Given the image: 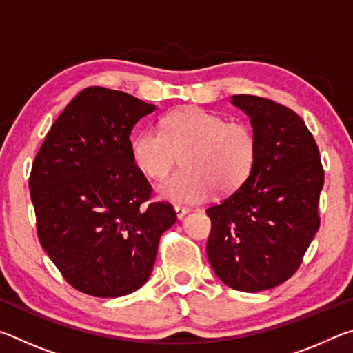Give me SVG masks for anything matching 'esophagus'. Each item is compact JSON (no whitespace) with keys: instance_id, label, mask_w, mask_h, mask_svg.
I'll use <instances>...</instances> for the list:
<instances>
[{"instance_id":"obj_1","label":"esophagus","mask_w":353,"mask_h":353,"mask_svg":"<svg viewBox=\"0 0 353 353\" xmlns=\"http://www.w3.org/2000/svg\"><path fill=\"white\" fill-rule=\"evenodd\" d=\"M174 210H176V214H177V218L179 219H182L185 214H188L190 212H191V208H188V207H181V205H176L174 207Z\"/></svg>"}]
</instances>
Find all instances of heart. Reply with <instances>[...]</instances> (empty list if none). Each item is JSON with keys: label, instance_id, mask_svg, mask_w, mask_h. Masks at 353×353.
Instances as JSON below:
<instances>
[{"label": "heart", "instance_id": "1", "mask_svg": "<svg viewBox=\"0 0 353 353\" xmlns=\"http://www.w3.org/2000/svg\"><path fill=\"white\" fill-rule=\"evenodd\" d=\"M134 163L151 179L166 177L183 154V170L160 185L159 193L172 202L196 204L214 190L230 194L248 181L254 170L259 141L243 121L199 107H187L166 115L162 130L145 129L130 145Z\"/></svg>", "mask_w": 353, "mask_h": 353}]
</instances>
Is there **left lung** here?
Returning a JSON list of instances; mask_svg holds the SVG:
<instances>
[{
  "mask_svg": "<svg viewBox=\"0 0 353 353\" xmlns=\"http://www.w3.org/2000/svg\"><path fill=\"white\" fill-rule=\"evenodd\" d=\"M259 141L254 170L240 188L205 210L207 256L236 291L271 290L294 276L319 229L324 185L319 149L303 119L270 98L235 94Z\"/></svg>",
  "mask_w": 353,
  "mask_h": 353,
  "instance_id": "1",
  "label": "left lung"
}]
</instances>
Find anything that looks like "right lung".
<instances>
[{"instance_id": "add662e5", "label": "right lung", "mask_w": 353, "mask_h": 353, "mask_svg": "<svg viewBox=\"0 0 353 353\" xmlns=\"http://www.w3.org/2000/svg\"><path fill=\"white\" fill-rule=\"evenodd\" d=\"M154 104L104 87L70 101L35 155L29 190L37 236L74 290L119 297L145 285L159 240L176 223L170 202L134 163L130 132Z\"/></svg>"}]
</instances>
